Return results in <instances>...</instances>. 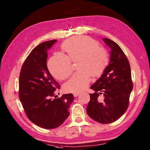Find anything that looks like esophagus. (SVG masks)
<instances>
[{
    "mask_svg": "<svg viewBox=\"0 0 150 150\" xmlns=\"http://www.w3.org/2000/svg\"><path fill=\"white\" fill-rule=\"evenodd\" d=\"M79 93H75L74 94H73V96H74V97H77L79 96Z\"/></svg>",
    "mask_w": 150,
    "mask_h": 150,
    "instance_id": "esophagus-1",
    "label": "esophagus"
}]
</instances>
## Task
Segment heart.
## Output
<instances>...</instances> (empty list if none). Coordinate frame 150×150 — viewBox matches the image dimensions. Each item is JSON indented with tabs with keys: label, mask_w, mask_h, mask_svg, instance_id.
I'll list each match as a JSON object with an SVG mask.
<instances>
[{
	"label": "heart",
	"mask_w": 150,
	"mask_h": 150,
	"mask_svg": "<svg viewBox=\"0 0 150 150\" xmlns=\"http://www.w3.org/2000/svg\"><path fill=\"white\" fill-rule=\"evenodd\" d=\"M94 40L85 36H77L65 40L61 46L65 56L55 54L47 62L48 69L54 77L65 80L71 73V62H76L77 71L64 85L69 93H78L85 90L91 76L97 78L103 74L109 62L108 52L98 46Z\"/></svg>",
	"instance_id": "b5f03b06"
}]
</instances>
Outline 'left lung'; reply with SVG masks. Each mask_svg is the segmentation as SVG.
<instances>
[{
	"mask_svg": "<svg viewBox=\"0 0 150 150\" xmlns=\"http://www.w3.org/2000/svg\"><path fill=\"white\" fill-rule=\"evenodd\" d=\"M103 41L110 47V61L103 74L90 87V100L86 108L92 119L101 124L118 120L128 108L133 90L131 68L128 59L117 43L107 38ZM103 94L104 97H99Z\"/></svg>",
	"mask_w": 150,
	"mask_h": 150,
	"instance_id": "obj_1",
	"label": "left lung"
}]
</instances>
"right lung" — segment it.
I'll return each mask as SVG.
<instances>
[{"instance_id": "obj_1", "label": "right lung", "mask_w": 150, "mask_h": 150, "mask_svg": "<svg viewBox=\"0 0 150 150\" xmlns=\"http://www.w3.org/2000/svg\"><path fill=\"white\" fill-rule=\"evenodd\" d=\"M57 40L40 44L31 51L22 66L19 76V98L29 120L44 129L61 125L68 117L74 97L72 93L55 97L54 92L60 84L47 67V50Z\"/></svg>"}]
</instances>
